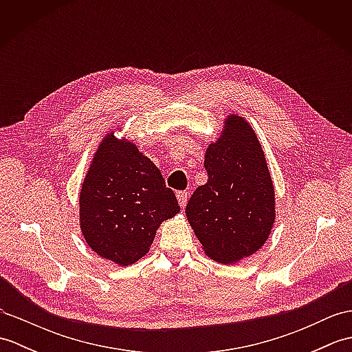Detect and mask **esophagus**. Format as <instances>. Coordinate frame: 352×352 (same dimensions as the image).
I'll use <instances>...</instances> for the list:
<instances>
[{"mask_svg":"<svg viewBox=\"0 0 352 352\" xmlns=\"http://www.w3.org/2000/svg\"><path fill=\"white\" fill-rule=\"evenodd\" d=\"M188 195H189L188 192H178V193H177L178 203H180V207H182V208H184L186 204H188V198H189Z\"/></svg>","mask_w":352,"mask_h":352,"instance_id":"34e87169","label":"esophagus"}]
</instances>
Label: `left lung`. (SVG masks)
I'll return each instance as SVG.
<instances>
[{"instance_id": "8db88e82", "label": "left lung", "mask_w": 352, "mask_h": 352, "mask_svg": "<svg viewBox=\"0 0 352 352\" xmlns=\"http://www.w3.org/2000/svg\"><path fill=\"white\" fill-rule=\"evenodd\" d=\"M208 180L193 192L186 216L212 260L231 265L258 251L275 222V189L256 131L239 115L206 149Z\"/></svg>"}]
</instances>
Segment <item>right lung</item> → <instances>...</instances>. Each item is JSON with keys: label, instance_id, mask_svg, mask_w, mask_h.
<instances>
[{"label": "right lung", "instance_id": "1", "mask_svg": "<svg viewBox=\"0 0 352 352\" xmlns=\"http://www.w3.org/2000/svg\"><path fill=\"white\" fill-rule=\"evenodd\" d=\"M78 203L86 243L119 266L146 256L160 223L180 212L159 168L113 131L96 148Z\"/></svg>", "mask_w": 352, "mask_h": 352}]
</instances>
